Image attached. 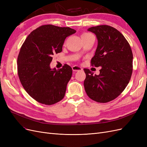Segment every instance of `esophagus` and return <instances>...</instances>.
Returning <instances> with one entry per match:
<instances>
[{
	"instance_id": "esophagus-1",
	"label": "esophagus",
	"mask_w": 147,
	"mask_h": 147,
	"mask_svg": "<svg viewBox=\"0 0 147 147\" xmlns=\"http://www.w3.org/2000/svg\"><path fill=\"white\" fill-rule=\"evenodd\" d=\"M72 70L74 71V72H78V71H81L83 70V69L80 67L77 66V65H74L72 67Z\"/></svg>"
}]
</instances>
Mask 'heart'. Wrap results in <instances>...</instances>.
<instances>
[{
    "mask_svg": "<svg viewBox=\"0 0 147 147\" xmlns=\"http://www.w3.org/2000/svg\"><path fill=\"white\" fill-rule=\"evenodd\" d=\"M88 34H88V33H83L82 35V36H83V35H88Z\"/></svg>",
    "mask_w": 147,
    "mask_h": 147,
    "instance_id": "b5f03b06",
    "label": "heart"
}]
</instances>
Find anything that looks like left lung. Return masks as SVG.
<instances>
[{"instance_id":"8db88e82","label":"left lung","mask_w":147,"mask_h":147,"mask_svg":"<svg viewBox=\"0 0 147 147\" xmlns=\"http://www.w3.org/2000/svg\"><path fill=\"white\" fill-rule=\"evenodd\" d=\"M88 30L95 34L98 41L91 64L101 67V69L97 75L84 69V90L92 100L106 103L117 98L129 82L132 73V52L123 35L113 27L100 25Z\"/></svg>"}]
</instances>
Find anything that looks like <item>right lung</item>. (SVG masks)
Instances as JSON below:
<instances>
[{
	"label": "right lung",
	"mask_w": 147,
	"mask_h": 147,
	"mask_svg": "<svg viewBox=\"0 0 147 147\" xmlns=\"http://www.w3.org/2000/svg\"><path fill=\"white\" fill-rule=\"evenodd\" d=\"M76 30L51 24L34 30L22 45L18 56V74L26 91L34 99L45 105L64 98L67 84L72 75L67 64L56 70L50 64L55 53H61L67 37Z\"/></svg>",
	"instance_id": "obj_1"
}]
</instances>
